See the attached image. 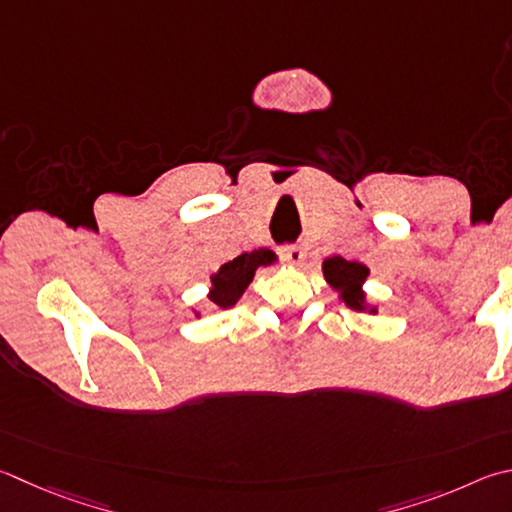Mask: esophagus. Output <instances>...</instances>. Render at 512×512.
Wrapping results in <instances>:
<instances>
[{
  "label": "esophagus",
  "instance_id": "1",
  "mask_svg": "<svg viewBox=\"0 0 512 512\" xmlns=\"http://www.w3.org/2000/svg\"><path fill=\"white\" fill-rule=\"evenodd\" d=\"M280 257L284 259L286 264L297 266V264H302L304 250H302L300 246H282V248H280Z\"/></svg>",
  "mask_w": 512,
  "mask_h": 512
}]
</instances>
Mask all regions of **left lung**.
<instances>
[{"label": "left lung", "instance_id": "obj_1", "mask_svg": "<svg viewBox=\"0 0 512 512\" xmlns=\"http://www.w3.org/2000/svg\"><path fill=\"white\" fill-rule=\"evenodd\" d=\"M322 273L333 288H338L342 300H345L351 309H365V293L360 291V284L365 282L369 275L367 266H362L358 262H347V259L342 257H329L324 259Z\"/></svg>", "mask_w": 512, "mask_h": 512}]
</instances>
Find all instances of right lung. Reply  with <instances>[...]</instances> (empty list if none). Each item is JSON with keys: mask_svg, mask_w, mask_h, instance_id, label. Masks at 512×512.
<instances>
[{"mask_svg": "<svg viewBox=\"0 0 512 512\" xmlns=\"http://www.w3.org/2000/svg\"><path fill=\"white\" fill-rule=\"evenodd\" d=\"M273 259L275 255L271 250H253V253H241L232 262L224 264L217 275H212L210 300L221 309L232 306L239 300V295L246 291V286L253 282L257 268L271 264Z\"/></svg>", "mask_w": 512, "mask_h": 512, "instance_id": "add662e5", "label": "right lung"}]
</instances>
